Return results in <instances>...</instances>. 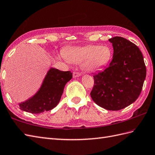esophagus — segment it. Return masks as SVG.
<instances>
[{
    "label": "esophagus",
    "mask_w": 155,
    "mask_h": 155,
    "mask_svg": "<svg viewBox=\"0 0 155 155\" xmlns=\"http://www.w3.org/2000/svg\"><path fill=\"white\" fill-rule=\"evenodd\" d=\"M73 78H77L81 76V73H79L78 72H73Z\"/></svg>",
    "instance_id": "esophagus-1"
}]
</instances>
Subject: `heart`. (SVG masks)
I'll return each mask as SVG.
<instances>
[{"label": "heart", "instance_id": "1", "mask_svg": "<svg viewBox=\"0 0 155 155\" xmlns=\"http://www.w3.org/2000/svg\"><path fill=\"white\" fill-rule=\"evenodd\" d=\"M66 60L74 64L82 63V68L88 72H95L104 68L112 58V50L107 45H88L73 47L63 53Z\"/></svg>", "mask_w": 155, "mask_h": 155}]
</instances>
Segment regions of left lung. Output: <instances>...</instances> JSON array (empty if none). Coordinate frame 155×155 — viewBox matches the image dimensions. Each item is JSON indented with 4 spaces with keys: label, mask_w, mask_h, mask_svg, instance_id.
<instances>
[{
    "label": "left lung",
    "mask_w": 155,
    "mask_h": 155,
    "mask_svg": "<svg viewBox=\"0 0 155 155\" xmlns=\"http://www.w3.org/2000/svg\"><path fill=\"white\" fill-rule=\"evenodd\" d=\"M113 48L109 65L94 76L90 96L101 107L109 110L124 109L140 96L146 77V67L140 48L123 37L109 39Z\"/></svg>",
    "instance_id": "obj_1"
}]
</instances>
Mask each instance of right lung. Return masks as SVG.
I'll use <instances>...</instances> for the list:
<instances>
[{"label": "right lung", "instance_id": "1", "mask_svg": "<svg viewBox=\"0 0 155 155\" xmlns=\"http://www.w3.org/2000/svg\"><path fill=\"white\" fill-rule=\"evenodd\" d=\"M72 77L73 73L70 71H62L51 67L37 92L28 100L19 103V108L33 114L54 109L61 100L65 84Z\"/></svg>", "mask_w": 155, "mask_h": 155}]
</instances>
